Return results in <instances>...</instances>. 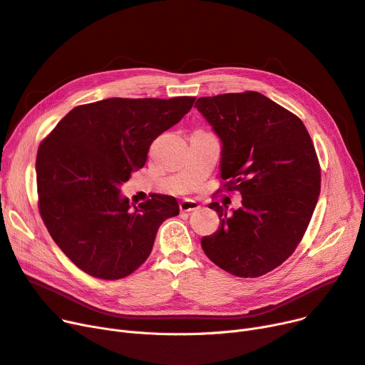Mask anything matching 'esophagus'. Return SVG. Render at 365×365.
<instances>
[{"label": "esophagus", "mask_w": 365, "mask_h": 365, "mask_svg": "<svg viewBox=\"0 0 365 365\" xmlns=\"http://www.w3.org/2000/svg\"><path fill=\"white\" fill-rule=\"evenodd\" d=\"M180 210L182 212H190V211L199 210V203L196 200H193V199H184L180 203Z\"/></svg>", "instance_id": "esophagus-1"}]
</instances>
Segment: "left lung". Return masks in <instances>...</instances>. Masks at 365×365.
Listing matches in <instances>:
<instances>
[{
    "label": "left lung",
    "instance_id": "left-lung-1",
    "mask_svg": "<svg viewBox=\"0 0 365 365\" xmlns=\"http://www.w3.org/2000/svg\"><path fill=\"white\" fill-rule=\"evenodd\" d=\"M197 110L222 140L220 177L242 207L227 214L200 244L217 267L244 279L264 275L292 255L320 193V166L297 115L256 91L200 97Z\"/></svg>",
    "mask_w": 365,
    "mask_h": 365
}]
</instances>
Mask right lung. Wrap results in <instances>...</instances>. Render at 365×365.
Instances as JSON below:
<instances>
[{"label": "right lung", "instance_id": "1", "mask_svg": "<svg viewBox=\"0 0 365 365\" xmlns=\"http://www.w3.org/2000/svg\"><path fill=\"white\" fill-rule=\"evenodd\" d=\"M195 100L115 97L81 105L41 140L38 211L52 240L83 272L124 279L150 256L160 225L180 214L168 195L132 207L120 185L143 168L153 140L180 123Z\"/></svg>", "mask_w": 365, "mask_h": 365}]
</instances>
